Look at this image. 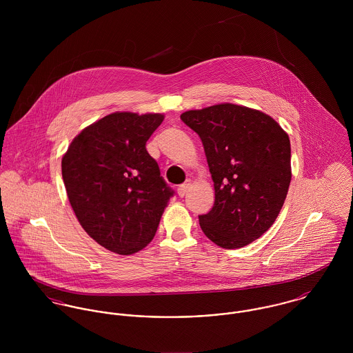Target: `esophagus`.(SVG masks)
I'll return each mask as SVG.
<instances>
[{
    "label": "esophagus",
    "mask_w": 353,
    "mask_h": 353,
    "mask_svg": "<svg viewBox=\"0 0 353 353\" xmlns=\"http://www.w3.org/2000/svg\"><path fill=\"white\" fill-rule=\"evenodd\" d=\"M190 185H192V181H188L186 183H183V185H181V186L178 188V196H179L181 199H183V197L186 196V193H188Z\"/></svg>",
    "instance_id": "34e87169"
}]
</instances>
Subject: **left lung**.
Returning <instances> with one entry per match:
<instances>
[{"mask_svg": "<svg viewBox=\"0 0 353 353\" xmlns=\"http://www.w3.org/2000/svg\"><path fill=\"white\" fill-rule=\"evenodd\" d=\"M181 119L201 139L214 203L199 216L202 232L223 249H241L276 221L292 178L287 132L268 114L220 103Z\"/></svg>", "mask_w": 353, "mask_h": 353, "instance_id": "obj_1", "label": "left lung"}]
</instances>
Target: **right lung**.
I'll return each mask as SVG.
<instances>
[{
    "instance_id": "right-lung-1",
    "label": "right lung",
    "mask_w": 353,
    "mask_h": 353,
    "mask_svg": "<svg viewBox=\"0 0 353 353\" xmlns=\"http://www.w3.org/2000/svg\"><path fill=\"white\" fill-rule=\"evenodd\" d=\"M163 119L115 111L84 128L62 156L70 206L84 231L110 252L147 248L172 196L145 148Z\"/></svg>"
}]
</instances>
